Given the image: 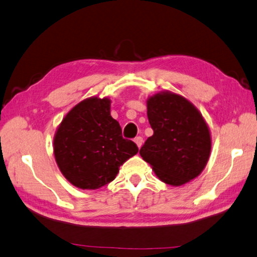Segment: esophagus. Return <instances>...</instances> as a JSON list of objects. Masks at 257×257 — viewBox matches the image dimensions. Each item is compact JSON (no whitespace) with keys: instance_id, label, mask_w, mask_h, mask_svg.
Returning a JSON list of instances; mask_svg holds the SVG:
<instances>
[{"instance_id":"34e87169","label":"esophagus","mask_w":257,"mask_h":257,"mask_svg":"<svg viewBox=\"0 0 257 257\" xmlns=\"http://www.w3.org/2000/svg\"><path fill=\"white\" fill-rule=\"evenodd\" d=\"M135 143H136V145L138 146V148L142 147V146H143V143H144L143 137H136V138H135Z\"/></svg>"}]
</instances>
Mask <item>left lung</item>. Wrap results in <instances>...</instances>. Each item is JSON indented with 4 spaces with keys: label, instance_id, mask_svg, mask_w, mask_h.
<instances>
[{
    "label": "left lung",
    "instance_id": "obj_1",
    "mask_svg": "<svg viewBox=\"0 0 257 257\" xmlns=\"http://www.w3.org/2000/svg\"><path fill=\"white\" fill-rule=\"evenodd\" d=\"M154 135L140 156L165 184L180 186L197 177L208 162L212 140L207 123L183 95L162 91L147 100Z\"/></svg>",
    "mask_w": 257,
    "mask_h": 257
}]
</instances>
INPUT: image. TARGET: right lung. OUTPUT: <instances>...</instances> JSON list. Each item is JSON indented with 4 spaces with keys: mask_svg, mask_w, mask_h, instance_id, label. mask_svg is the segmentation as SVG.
<instances>
[{
    "mask_svg": "<svg viewBox=\"0 0 257 257\" xmlns=\"http://www.w3.org/2000/svg\"><path fill=\"white\" fill-rule=\"evenodd\" d=\"M109 98L91 97L70 110L58 127L53 153L60 172L73 186L98 189L115 178L119 167L138 153L110 114Z\"/></svg>",
    "mask_w": 257,
    "mask_h": 257,
    "instance_id": "add662e5",
    "label": "right lung"
}]
</instances>
